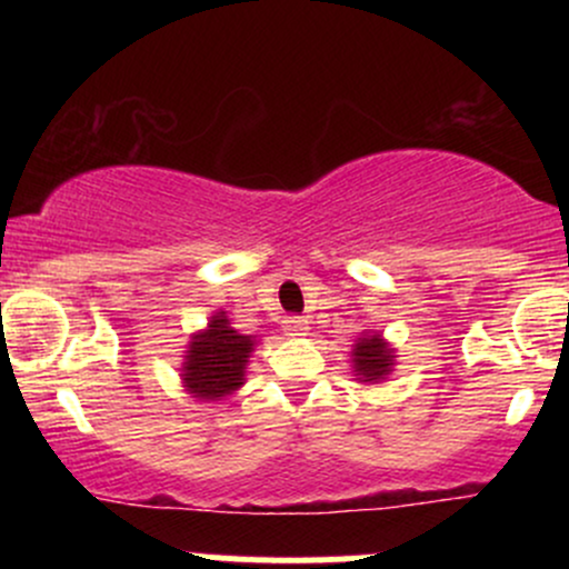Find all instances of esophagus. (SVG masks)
<instances>
[{"mask_svg":"<svg viewBox=\"0 0 569 569\" xmlns=\"http://www.w3.org/2000/svg\"><path fill=\"white\" fill-rule=\"evenodd\" d=\"M283 329L289 331V335H293V337H299V335H305L307 331V318H302V316H289L283 321Z\"/></svg>","mask_w":569,"mask_h":569,"instance_id":"esophagus-1","label":"esophagus"}]
</instances>
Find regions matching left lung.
<instances>
[{
    "label": "left lung",
    "mask_w": 569,
    "mask_h": 569,
    "mask_svg": "<svg viewBox=\"0 0 569 569\" xmlns=\"http://www.w3.org/2000/svg\"><path fill=\"white\" fill-rule=\"evenodd\" d=\"M352 361H356V371L361 377L358 380H380L390 371V361H393V356H390V350L385 348V342L380 337H361L356 345V352H352Z\"/></svg>",
    "instance_id": "obj_1"
}]
</instances>
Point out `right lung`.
Listing matches in <instances>:
<instances>
[{"mask_svg":"<svg viewBox=\"0 0 569 569\" xmlns=\"http://www.w3.org/2000/svg\"><path fill=\"white\" fill-rule=\"evenodd\" d=\"M251 337L238 335L224 316H213L208 329L187 350L184 382L198 398H221L243 385V369L251 352Z\"/></svg>","mask_w":569,"mask_h":569,"instance_id":"obj_1","label":"right lung"}]
</instances>
